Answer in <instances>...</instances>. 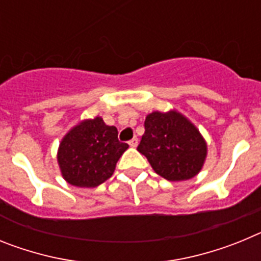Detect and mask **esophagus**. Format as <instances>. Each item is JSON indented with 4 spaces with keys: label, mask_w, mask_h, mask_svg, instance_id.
<instances>
[{
    "label": "esophagus",
    "mask_w": 261,
    "mask_h": 261,
    "mask_svg": "<svg viewBox=\"0 0 261 261\" xmlns=\"http://www.w3.org/2000/svg\"><path fill=\"white\" fill-rule=\"evenodd\" d=\"M137 145H138V138L137 137L132 138V140L129 141V146H130V147H137Z\"/></svg>",
    "instance_id": "esophagus-1"
}]
</instances>
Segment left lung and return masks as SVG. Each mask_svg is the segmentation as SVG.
Listing matches in <instances>:
<instances>
[{"instance_id":"8db88e82","label":"left lung","mask_w":261,"mask_h":261,"mask_svg":"<svg viewBox=\"0 0 261 261\" xmlns=\"http://www.w3.org/2000/svg\"><path fill=\"white\" fill-rule=\"evenodd\" d=\"M137 150L156 174L170 181H181L201 171L208 145L197 126L179 111H154L146 115Z\"/></svg>"}]
</instances>
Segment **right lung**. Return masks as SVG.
Listing matches in <instances>:
<instances>
[{"instance_id":"right-lung-1","label":"right lung","mask_w":261,"mask_h":261,"mask_svg":"<svg viewBox=\"0 0 261 261\" xmlns=\"http://www.w3.org/2000/svg\"><path fill=\"white\" fill-rule=\"evenodd\" d=\"M128 147L117 140L116 126L107 125L100 116L85 119L62 137L57 163L66 183L95 188L112 176Z\"/></svg>"}]
</instances>
